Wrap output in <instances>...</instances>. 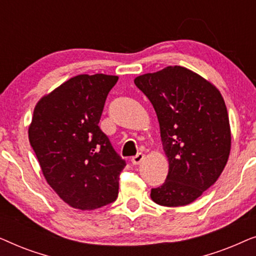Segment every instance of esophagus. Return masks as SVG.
I'll return each instance as SVG.
<instances>
[{"label":"esophagus","mask_w":256,"mask_h":256,"mask_svg":"<svg viewBox=\"0 0 256 256\" xmlns=\"http://www.w3.org/2000/svg\"><path fill=\"white\" fill-rule=\"evenodd\" d=\"M143 160H144V155L143 154H138V155L134 156L132 158V163L134 164V166H138V164H141L143 162Z\"/></svg>","instance_id":"1"}]
</instances>
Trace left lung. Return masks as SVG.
I'll return each mask as SVG.
<instances>
[{"label": "left lung", "instance_id": "obj_1", "mask_svg": "<svg viewBox=\"0 0 256 256\" xmlns=\"http://www.w3.org/2000/svg\"><path fill=\"white\" fill-rule=\"evenodd\" d=\"M134 82L155 108L169 162L166 180L150 197L168 208L191 204L216 183L230 157L232 136L222 93L183 66L146 73Z\"/></svg>", "mask_w": 256, "mask_h": 256}]
</instances>
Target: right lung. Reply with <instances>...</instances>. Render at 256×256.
Listing matches in <instances>:
<instances>
[{"label":"right lung","mask_w":256,"mask_h":256,"mask_svg":"<svg viewBox=\"0 0 256 256\" xmlns=\"http://www.w3.org/2000/svg\"><path fill=\"white\" fill-rule=\"evenodd\" d=\"M118 79L102 73L76 76L34 106L30 144L48 184L73 208L90 211L118 197L126 163L99 127Z\"/></svg>","instance_id":"right-lung-1"}]
</instances>
